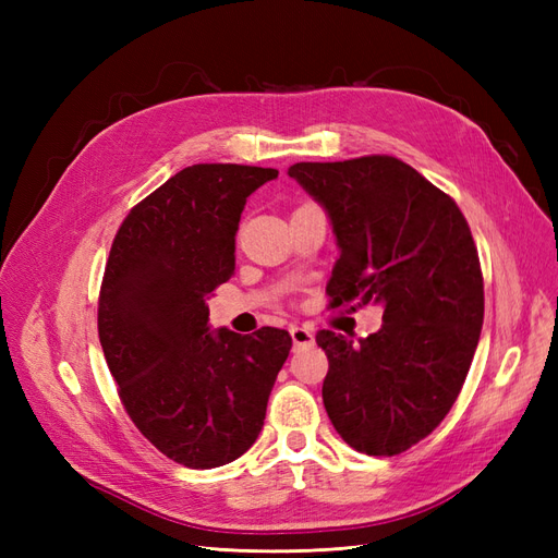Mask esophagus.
Masks as SVG:
<instances>
[{"label": "esophagus", "mask_w": 558, "mask_h": 558, "mask_svg": "<svg viewBox=\"0 0 558 558\" xmlns=\"http://www.w3.org/2000/svg\"><path fill=\"white\" fill-rule=\"evenodd\" d=\"M291 337L295 347H312L314 344V332L307 326H291Z\"/></svg>", "instance_id": "34e87169"}]
</instances>
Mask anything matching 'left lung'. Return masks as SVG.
Listing matches in <instances>:
<instances>
[{
  "label": "left lung",
  "instance_id": "8db88e82",
  "mask_svg": "<svg viewBox=\"0 0 558 558\" xmlns=\"http://www.w3.org/2000/svg\"><path fill=\"white\" fill-rule=\"evenodd\" d=\"M289 177L328 211L340 246L330 307H384L359 344L316 332L330 363L326 412L361 453L408 451L449 414L480 342L484 279L465 216L393 156L295 162Z\"/></svg>",
  "mask_w": 558,
  "mask_h": 558
}]
</instances>
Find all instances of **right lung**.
<instances>
[{
    "label": "right lung",
    "mask_w": 558,
    "mask_h": 558,
    "mask_svg": "<svg viewBox=\"0 0 558 558\" xmlns=\"http://www.w3.org/2000/svg\"><path fill=\"white\" fill-rule=\"evenodd\" d=\"M272 167L193 165L132 207L99 289L97 330L134 426L185 468L226 465L256 442L291 335L209 330L207 298L234 272L246 197Z\"/></svg>",
    "instance_id": "obj_1"
}]
</instances>
